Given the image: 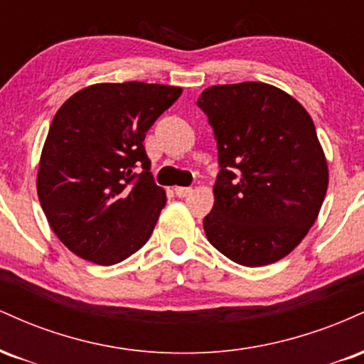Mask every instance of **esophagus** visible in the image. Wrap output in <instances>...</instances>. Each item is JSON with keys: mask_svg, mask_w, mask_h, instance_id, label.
Returning <instances> with one entry per match:
<instances>
[{"mask_svg": "<svg viewBox=\"0 0 364 364\" xmlns=\"http://www.w3.org/2000/svg\"><path fill=\"white\" fill-rule=\"evenodd\" d=\"M174 193H176V196H179V198H185V196H188L191 193V188L188 186H176L174 188Z\"/></svg>", "mask_w": 364, "mask_h": 364, "instance_id": "1", "label": "esophagus"}]
</instances>
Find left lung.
Masks as SVG:
<instances>
[{
    "label": "left lung",
    "instance_id": "obj_1",
    "mask_svg": "<svg viewBox=\"0 0 364 364\" xmlns=\"http://www.w3.org/2000/svg\"><path fill=\"white\" fill-rule=\"evenodd\" d=\"M196 106L217 141L207 240L229 260L262 267L286 257L316 220L328 169L315 124L289 94L262 82L208 87Z\"/></svg>",
    "mask_w": 364,
    "mask_h": 364
}]
</instances>
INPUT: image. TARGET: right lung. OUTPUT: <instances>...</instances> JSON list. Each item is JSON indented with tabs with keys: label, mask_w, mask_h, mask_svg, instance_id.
Wrapping results in <instances>:
<instances>
[{
	"label": "right lung",
	"mask_w": 364,
	"mask_h": 364,
	"mask_svg": "<svg viewBox=\"0 0 364 364\" xmlns=\"http://www.w3.org/2000/svg\"><path fill=\"white\" fill-rule=\"evenodd\" d=\"M179 95V87L159 83H97L56 112L37 195L53 231L75 255L114 265L149 241L166 191L154 181L144 140Z\"/></svg>",
	"instance_id": "1"
}]
</instances>
